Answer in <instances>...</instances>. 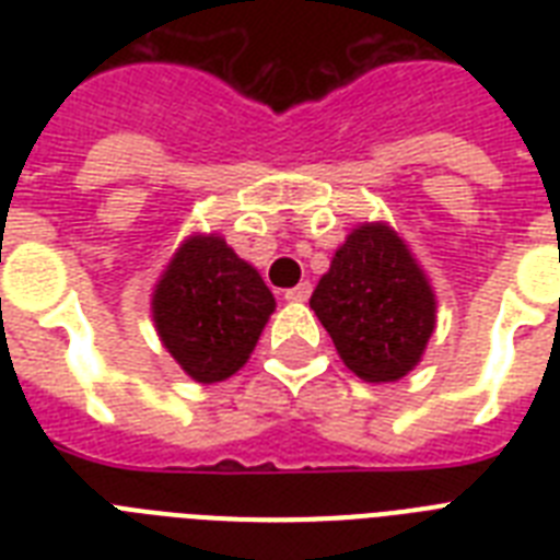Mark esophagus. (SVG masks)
<instances>
[{"label": "esophagus", "instance_id": "esophagus-1", "mask_svg": "<svg viewBox=\"0 0 560 560\" xmlns=\"http://www.w3.org/2000/svg\"><path fill=\"white\" fill-rule=\"evenodd\" d=\"M311 281H302V284H296V288H290V290H284V299H288V302H307V299H311Z\"/></svg>", "mask_w": 560, "mask_h": 560}]
</instances>
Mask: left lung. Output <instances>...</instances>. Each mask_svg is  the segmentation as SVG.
<instances>
[{"label":"left lung","instance_id":"1","mask_svg":"<svg viewBox=\"0 0 560 560\" xmlns=\"http://www.w3.org/2000/svg\"><path fill=\"white\" fill-rule=\"evenodd\" d=\"M311 307L360 381L395 383L421 363L435 331V290L389 223L351 229Z\"/></svg>","mask_w":560,"mask_h":560}]
</instances>
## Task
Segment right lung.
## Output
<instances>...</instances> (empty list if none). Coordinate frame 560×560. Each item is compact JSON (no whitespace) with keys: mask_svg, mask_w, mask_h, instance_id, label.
I'll use <instances>...</instances> for the list:
<instances>
[{"mask_svg":"<svg viewBox=\"0 0 560 560\" xmlns=\"http://www.w3.org/2000/svg\"><path fill=\"white\" fill-rule=\"evenodd\" d=\"M272 311L261 272L214 232L177 246L151 296L162 346L197 383L226 381L244 366Z\"/></svg>","mask_w":560,"mask_h":560,"instance_id":"right-lung-1","label":"right lung"}]
</instances>
